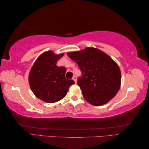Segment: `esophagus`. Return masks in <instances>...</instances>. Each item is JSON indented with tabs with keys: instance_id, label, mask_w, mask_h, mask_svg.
<instances>
[{
	"instance_id": "esophagus-1",
	"label": "esophagus",
	"mask_w": 149,
	"mask_h": 149,
	"mask_svg": "<svg viewBox=\"0 0 149 149\" xmlns=\"http://www.w3.org/2000/svg\"><path fill=\"white\" fill-rule=\"evenodd\" d=\"M72 80H74L75 83H76V82H77V77L75 76V75H74V76H73V77H72Z\"/></svg>"
}]
</instances>
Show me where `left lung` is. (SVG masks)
I'll return each mask as SVG.
<instances>
[{
    "instance_id": "1",
    "label": "left lung",
    "mask_w": 149,
    "mask_h": 149,
    "mask_svg": "<svg viewBox=\"0 0 149 149\" xmlns=\"http://www.w3.org/2000/svg\"><path fill=\"white\" fill-rule=\"evenodd\" d=\"M82 72L77 84L86 100L95 106L106 104L116 96L121 85L118 65L106 53L93 47L67 53Z\"/></svg>"
}]
</instances>
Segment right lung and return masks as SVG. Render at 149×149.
I'll return each mask as SVG.
<instances>
[{"instance_id": "obj_1", "label": "right lung", "mask_w": 149, "mask_h": 149, "mask_svg": "<svg viewBox=\"0 0 149 149\" xmlns=\"http://www.w3.org/2000/svg\"><path fill=\"white\" fill-rule=\"evenodd\" d=\"M63 55L46 52L37 58L30 70L29 83L31 91L36 97L47 103L61 100L74 84V80L66 79L65 67L57 65Z\"/></svg>"}]
</instances>
